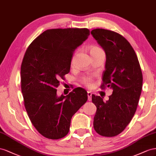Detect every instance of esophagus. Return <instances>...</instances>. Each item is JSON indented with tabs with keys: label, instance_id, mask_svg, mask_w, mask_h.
Listing matches in <instances>:
<instances>
[{
	"label": "esophagus",
	"instance_id": "34e87169",
	"mask_svg": "<svg viewBox=\"0 0 156 156\" xmlns=\"http://www.w3.org/2000/svg\"><path fill=\"white\" fill-rule=\"evenodd\" d=\"M91 95H92V93L90 91H87V97H88L89 101H91Z\"/></svg>",
	"mask_w": 156,
	"mask_h": 156
}]
</instances>
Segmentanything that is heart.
<instances>
[{
    "label": "heart",
    "mask_w": 156,
    "mask_h": 156,
    "mask_svg": "<svg viewBox=\"0 0 156 156\" xmlns=\"http://www.w3.org/2000/svg\"><path fill=\"white\" fill-rule=\"evenodd\" d=\"M99 49L100 48L98 47H93L91 50H99ZM93 80V76H83L81 78V82L87 86H92Z\"/></svg>",
    "instance_id": "obj_1"
}]
</instances>
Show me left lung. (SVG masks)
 <instances>
[{
  "label": "left lung",
  "mask_w": 156,
  "mask_h": 156,
  "mask_svg": "<svg viewBox=\"0 0 156 156\" xmlns=\"http://www.w3.org/2000/svg\"><path fill=\"white\" fill-rule=\"evenodd\" d=\"M91 34L106 53L101 89L113 90L106 102L92 95L97 107L93 127L101 136H116L125 129L134 115L142 87V74L135 50L121 34L95 29Z\"/></svg>",
  "instance_id": "obj_1"
}]
</instances>
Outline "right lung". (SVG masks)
I'll use <instances>...</instances> for the list:
<instances>
[{"label":"right lung","mask_w":156,"mask_h":156,"mask_svg":"<svg viewBox=\"0 0 156 156\" xmlns=\"http://www.w3.org/2000/svg\"><path fill=\"white\" fill-rule=\"evenodd\" d=\"M89 35L86 28L48 29L31 42L25 53L21 66L24 105L34 127L48 139L67 135L73 115L87 100L83 88L60 97L56 88L70 72L74 51Z\"/></svg>","instance_id":"add662e5"}]
</instances>
